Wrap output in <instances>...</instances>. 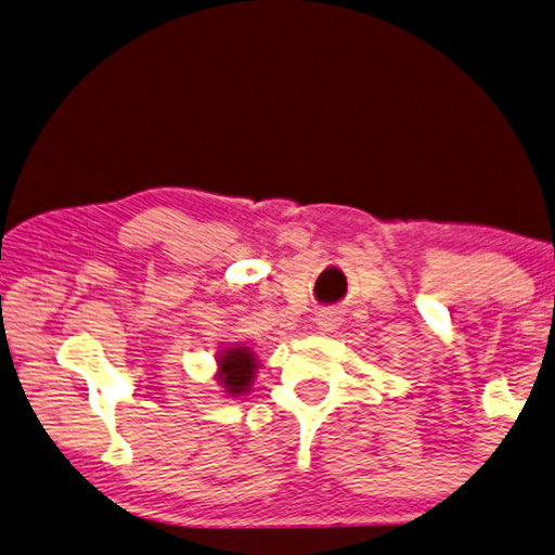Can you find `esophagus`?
I'll list each match as a JSON object with an SVG mask.
<instances>
[{
  "label": "esophagus",
  "mask_w": 555,
  "mask_h": 555,
  "mask_svg": "<svg viewBox=\"0 0 555 555\" xmlns=\"http://www.w3.org/2000/svg\"><path fill=\"white\" fill-rule=\"evenodd\" d=\"M315 325H318V330L322 332V335H330V332H335V330L341 325L339 312H335V310H322L320 315L315 318Z\"/></svg>",
  "instance_id": "34e87169"
}]
</instances>
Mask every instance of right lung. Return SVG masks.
<instances>
[{"instance_id": "add662e5", "label": "right lung", "mask_w": 555, "mask_h": 555, "mask_svg": "<svg viewBox=\"0 0 555 555\" xmlns=\"http://www.w3.org/2000/svg\"><path fill=\"white\" fill-rule=\"evenodd\" d=\"M216 361H218L216 378L225 396L237 398V396H245V392H249L251 383H255L257 369H259L255 351L245 345H228L225 349L218 351Z\"/></svg>"}]
</instances>
